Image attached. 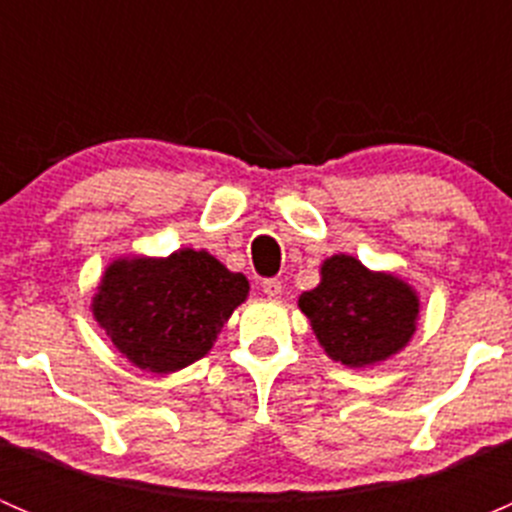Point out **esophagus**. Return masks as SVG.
Segmentation results:
<instances>
[{"label":"esophagus","instance_id":"34e87169","mask_svg":"<svg viewBox=\"0 0 512 512\" xmlns=\"http://www.w3.org/2000/svg\"><path fill=\"white\" fill-rule=\"evenodd\" d=\"M282 289H285V287H282L280 280H265V282H262V292H265L270 299H280Z\"/></svg>","mask_w":512,"mask_h":512}]
</instances>
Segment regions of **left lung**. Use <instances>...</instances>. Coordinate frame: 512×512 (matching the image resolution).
<instances>
[{"mask_svg":"<svg viewBox=\"0 0 512 512\" xmlns=\"http://www.w3.org/2000/svg\"><path fill=\"white\" fill-rule=\"evenodd\" d=\"M297 307L309 319L329 359L364 369L404 352L414 339L421 299L394 272L369 270L339 252L319 267V285L302 292Z\"/></svg>","mask_w":512,"mask_h":512,"instance_id":"8db88e82","label":"left lung"}]
</instances>
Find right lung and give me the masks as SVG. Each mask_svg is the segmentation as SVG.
<instances>
[{
    "instance_id": "obj_1",
    "label": "right lung",
    "mask_w": 512,
    "mask_h": 512,
    "mask_svg": "<svg viewBox=\"0 0 512 512\" xmlns=\"http://www.w3.org/2000/svg\"><path fill=\"white\" fill-rule=\"evenodd\" d=\"M250 294L208 250L180 247L168 257L121 255L103 270L91 314L136 369L173 374L203 359L227 319Z\"/></svg>"
}]
</instances>
